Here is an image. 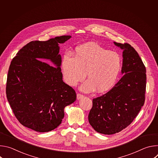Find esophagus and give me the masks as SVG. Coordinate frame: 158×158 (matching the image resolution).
Here are the masks:
<instances>
[{
	"mask_svg": "<svg viewBox=\"0 0 158 158\" xmlns=\"http://www.w3.org/2000/svg\"><path fill=\"white\" fill-rule=\"evenodd\" d=\"M84 97V96L83 95H82V94H77V99L79 100V99H81V98H82Z\"/></svg>",
	"mask_w": 158,
	"mask_h": 158,
	"instance_id": "esophagus-1",
	"label": "esophagus"
}]
</instances>
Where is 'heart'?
<instances>
[{
	"mask_svg": "<svg viewBox=\"0 0 158 158\" xmlns=\"http://www.w3.org/2000/svg\"><path fill=\"white\" fill-rule=\"evenodd\" d=\"M73 54L74 57L65 54L61 61L66 84L74 86L87 75L89 79L79 87L84 93L94 91L96 89L98 93H104L114 85L123 65L118 53L89 42L76 47Z\"/></svg>",
	"mask_w": 158,
	"mask_h": 158,
	"instance_id": "b5f03b06",
	"label": "heart"
}]
</instances>
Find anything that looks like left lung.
Returning <instances> with one entry per match:
<instances>
[{
    "label": "left lung",
    "mask_w": 158,
    "mask_h": 158,
    "mask_svg": "<svg viewBox=\"0 0 158 158\" xmlns=\"http://www.w3.org/2000/svg\"><path fill=\"white\" fill-rule=\"evenodd\" d=\"M123 52V75L106 94L93 99L89 112L90 124L98 132L113 134L127 127L145 101L146 67L138 53L129 44L114 42Z\"/></svg>",
    "instance_id": "1"
}]
</instances>
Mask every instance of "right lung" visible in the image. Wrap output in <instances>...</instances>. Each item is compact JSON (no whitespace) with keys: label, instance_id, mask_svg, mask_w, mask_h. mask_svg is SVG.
I'll use <instances>...</instances> for the list:
<instances>
[{"label":"right lung","instance_id":"1","mask_svg":"<svg viewBox=\"0 0 158 158\" xmlns=\"http://www.w3.org/2000/svg\"><path fill=\"white\" fill-rule=\"evenodd\" d=\"M70 38L62 35L32 41L11 61L7 98L15 116L25 127L40 132L56 129L64 118V108L76 101L75 91L62 80L59 54V44Z\"/></svg>","mask_w":158,"mask_h":158}]
</instances>
